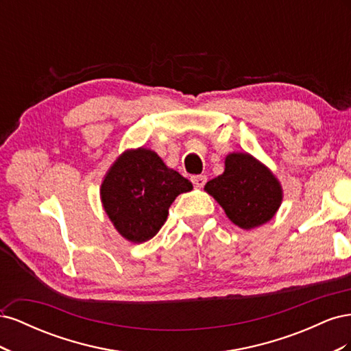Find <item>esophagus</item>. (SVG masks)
Here are the masks:
<instances>
[{"mask_svg":"<svg viewBox=\"0 0 351 351\" xmlns=\"http://www.w3.org/2000/svg\"><path fill=\"white\" fill-rule=\"evenodd\" d=\"M206 176H193L192 177V183L196 186V187H204L205 183H206Z\"/></svg>","mask_w":351,"mask_h":351,"instance_id":"esophagus-1","label":"esophagus"}]
</instances>
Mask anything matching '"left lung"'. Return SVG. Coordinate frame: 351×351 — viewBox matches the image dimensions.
Returning <instances> with one entry per match:
<instances>
[{"label":"left lung","instance_id":"left-lung-1","mask_svg":"<svg viewBox=\"0 0 351 351\" xmlns=\"http://www.w3.org/2000/svg\"><path fill=\"white\" fill-rule=\"evenodd\" d=\"M205 190L243 230L268 222L282 202L277 177L247 152L228 154L224 173L209 180Z\"/></svg>","mask_w":351,"mask_h":351}]
</instances>
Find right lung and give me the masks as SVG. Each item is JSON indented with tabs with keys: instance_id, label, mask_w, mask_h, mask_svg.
I'll return each instance as SVG.
<instances>
[{
	"instance_id": "1",
	"label": "right lung",
	"mask_w": 351,
	"mask_h": 351,
	"mask_svg": "<svg viewBox=\"0 0 351 351\" xmlns=\"http://www.w3.org/2000/svg\"><path fill=\"white\" fill-rule=\"evenodd\" d=\"M192 189L154 151L137 147L115 159L101 184V200L115 230L125 240L143 243L161 230L176 197Z\"/></svg>"
}]
</instances>
